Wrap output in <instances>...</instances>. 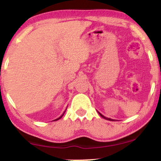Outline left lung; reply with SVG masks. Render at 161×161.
<instances>
[{
  "label": "left lung",
  "mask_w": 161,
  "mask_h": 161,
  "mask_svg": "<svg viewBox=\"0 0 161 161\" xmlns=\"http://www.w3.org/2000/svg\"><path fill=\"white\" fill-rule=\"evenodd\" d=\"M98 114H100V116H101V117H102V118H104V119H108V120H110V121H114V119H110V118H107V117H105V116H103L102 114H101V113H99V112H98Z\"/></svg>",
  "instance_id": "8db88e82"
}]
</instances>
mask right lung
I'll use <instances>...</instances> for the list:
<instances>
[{
	"instance_id": "obj_1",
	"label": "right lung",
	"mask_w": 161,
	"mask_h": 161,
	"mask_svg": "<svg viewBox=\"0 0 161 161\" xmlns=\"http://www.w3.org/2000/svg\"><path fill=\"white\" fill-rule=\"evenodd\" d=\"M64 113H65V112H64ZM64 114H63V115H62V116H60V117H59V118H57V119H54V120H53V121H57V120H58V119H60V118H61V117H62V116H64Z\"/></svg>"
}]
</instances>
